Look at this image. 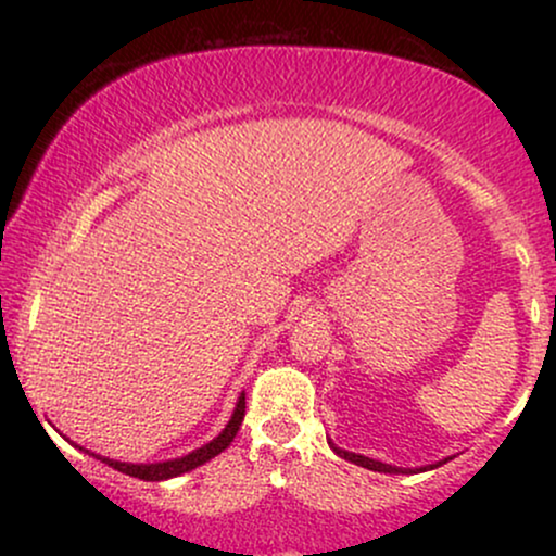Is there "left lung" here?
<instances>
[{"label":"left lung","mask_w":556,"mask_h":556,"mask_svg":"<svg viewBox=\"0 0 556 556\" xmlns=\"http://www.w3.org/2000/svg\"><path fill=\"white\" fill-rule=\"evenodd\" d=\"M331 450L337 452V455L342 457V460H350L355 465H361V468H368V470H376V473H416V470H426V468H416V470H402V468H394V465H387V463H379V460H371V457L366 455H355V452H348V450H340V446H334L329 442ZM444 463V460H442ZM437 463V465H442ZM437 465H429V468H437Z\"/></svg>","instance_id":"obj_1"}]
</instances>
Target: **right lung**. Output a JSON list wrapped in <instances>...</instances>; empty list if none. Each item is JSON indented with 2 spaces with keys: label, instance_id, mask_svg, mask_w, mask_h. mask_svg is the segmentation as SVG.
Returning <instances> with one entry per match:
<instances>
[{
  "label": "right lung",
  "instance_id": "obj_1",
  "mask_svg": "<svg viewBox=\"0 0 556 556\" xmlns=\"http://www.w3.org/2000/svg\"><path fill=\"white\" fill-rule=\"evenodd\" d=\"M242 418H245V394H240L238 405H235L232 418H229V424L225 426V431H222L219 437L212 439V442H208V444L198 446V450L190 452V455L175 457V460H167V463H149V465L138 463V465H136V463L110 460V457L93 455V452H88V450H86V452H88V455H93L96 460L106 463V465H110V468L119 470V473H125V476L140 478V481H167V478H175V476L188 473V470H193V468H198V465H203V463L212 460V457L219 455V452H225L227 446L232 444V439L238 437ZM80 450H83V446H80Z\"/></svg>",
  "mask_w": 556,
  "mask_h": 556
}]
</instances>
